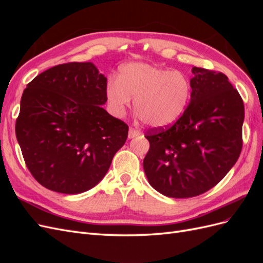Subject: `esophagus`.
Instances as JSON below:
<instances>
[{"mask_svg":"<svg viewBox=\"0 0 263 263\" xmlns=\"http://www.w3.org/2000/svg\"><path fill=\"white\" fill-rule=\"evenodd\" d=\"M139 132L138 130H136V129H134V128H129V130H128V138L129 139H133V138H135V137H137V136H139Z\"/></svg>","mask_w":263,"mask_h":263,"instance_id":"esophagus-1","label":"esophagus"}]
</instances>
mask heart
Returning <instances> with one entry per match:
<instances>
[{
	"mask_svg": "<svg viewBox=\"0 0 263 263\" xmlns=\"http://www.w3.org/2000/svg\"><path fill=\"white\" fill-rule=\"evenodd\" d=\"M106 99L112 113L122 117L135 99V109L154 128L176 123L184 113L191 98L187 77L171 69L144 62L125 65L118 80L106 85Z\"/></svg>",
	"mask_w": 263,
	"mask_h": 263,
	"instance_id": "heart-1",
	"label": "heart"
}]
</instances>
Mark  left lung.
Returning <instances> with one entry per match:
<instances>
[{"label":"left lung","mask_w":263,"mask_h":263,"mask_svg":"<svg viewBox=\"0 0 263 263\" xmlns=\"http://www.w3.org/2000/svg\"><path fill=\"white\" fill-rule=\"evenodd\" d=\"M191 101L166 129L148 132L144 159L149 184L173 198L197 196L224 178L242 147L243 102L220 72L192 68Z\"/></svg>","instance_id":"left-lung-1"}]
</instances>
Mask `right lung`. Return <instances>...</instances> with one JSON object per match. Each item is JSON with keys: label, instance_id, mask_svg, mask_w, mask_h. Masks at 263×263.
Returning a JSON list of instances; mask_svg holds the SVG:
<instances>
[{"label": "right lung", "instance_id": "add662e5", "mask_svg": "<svg viewBox=\"0 0 263 263\" xmlns=\"http://www.w3.org/2000/svg\"><path fill=\"white\" fill-rule=\"evenodd\" d=\"M106 81L92 62H70L44 71L24 90L15 132L43 186L79 194L105 177L128 135V126L103 108Z\"/></svg>", "mask_w": 263, "mask_h": 263}]
</instances>
